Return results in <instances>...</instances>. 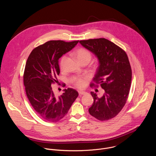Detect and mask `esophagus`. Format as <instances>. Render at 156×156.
I'll use <instances>...</instances> for the list:
<instances>
[{
	"mask_svg": "<svg viewBox=\"0 0 156 156\" xmlns=\"http://www.w3.org/2000/svg\"><path fill=\"white\" fill-rule=\"evenodd\" d=\"M78 93H79V94H80V95H84V94H86V92L83 91H79Z\"/></svg>",
	"mask_w": 156,
	"mask_h": 156,
	"instance_id": "1",
	"label": "esophagus"
}]
</instances>
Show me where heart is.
Wrapping results in <instances>:
<instances>
[{
	"label": "heart",
	"instance_id": "1",
	"mask_svg": "<svg viewBox=\"0 0 156 156\" xmlns=\"http://www.w3.org/2000/svg\"><path fill=\"white\" fill-rule=\"evenodd\" d=\"M75 57L79 61V62L81 64L84 62H90L91 60L92 55L87 50L83 49V48H80L77 49L75 53H74ZM66 59V55H63L60 58V67H62L63 63ZM74 84L80 88H82L84 87L86 84V80L81 78H78L75 79L74 80Z\"/></svg>",
	"mask_w": 156,
	"mask_h": 156
}]
</instances>
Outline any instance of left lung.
I'll return each instance as SVG.
<instances>
[{
    "label": "left lung",
    "instance_id": "8db88e82",
    "mask_svg": "<svg viewBox=\"0 0 156 156\" xmlns=\"http://www.w3.org/2000/svg\"><path fill=\"white\" fill-rule=\"evenodd\" d=\"M80 43L97 57L99 66L93 80L104 90L101 98L91 92L94 102L89 112L99 120H110L120 112L128 98L132 75L128 56L120 47L105 38L83 40Z\"/></svg>",
    "mask_w": 156,
    "mask_h": 156
}]
</instances>
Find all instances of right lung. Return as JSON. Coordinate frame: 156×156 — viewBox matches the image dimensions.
<instances>
[{
    "instance_id": "1",
    "label": "right lung",
    "mask_w": 156,
    "mask_h": 156,
    "mask_svg": "<svg viewBox=\"0 0 156 156\" xmlns=\"http://www.w3.org/2000/svg\"><path fill=\"white\" fill-rule=\"evenodd\" d=\"M78 42L50 41L34 49L28 58L23 76L25 91L37 114L44 120L56 122L62 119L78 96L72 88L65 89L61 96H57L52 88V83L58 82L59 58Z\"/></svg>"
}]
</instances>
